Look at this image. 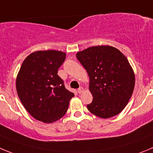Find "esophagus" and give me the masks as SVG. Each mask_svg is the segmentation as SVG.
<instances>
[{
  "instance_id": "1",
  "label": "esophagus",
  "mask_w": 153,
  "mask_h": 153,
  "mask_svg": "<svg viewBox=\"0 0 153 153\" xmlns=\"http://www.w3.org/2000/svg\"><path fill=\"white\" fill-rule=\"evenodd\" d=\"M84 91H85V90H84V88H82V87H81V88H79L78 89V94H81V93H83Z\"/></svg>"
}]
</instances>
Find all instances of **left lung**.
<instances>
[{"label":"left lung","mask_w":153,"mask_h":153,"mask_svg":"<svg viewBox=\"0 0 153 153\" xmlns=\"http://www.w3.org/2000/svg\"><path fill=\"white\" fill-rule=\"evenodd\" d=\"M90 77L93 101L88 110L102 118L118 115L134 91L135 77L125 56L111 46L91 47L76 54Z\"/></svg>","instance_id":"obj_1"}]
</instances>
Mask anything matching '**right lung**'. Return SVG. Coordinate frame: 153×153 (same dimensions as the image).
Segmentation results:
<instances>
[{"label": "right lung", "instance_id": "right-lung-1", "mask_svg": "<svg viewBox=\"0 0 153 153\" xmlns=\"http://www.w3.org/2000/svg\"><path fill=\"white\" fill-rule=\"evenodd\" d=\"M65 56L53 50L32 53L23 61L17 75L16 91L21 102L31 116L44 123L62 118L74 97L57 75Z\"/></svg>", "mask_w": 153, "mask_h": 153}]
</instances>
